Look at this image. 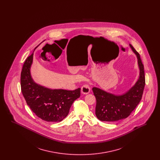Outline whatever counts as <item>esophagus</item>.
I'll return each instance as SVG.
<instances>
[{
  "mask_svg": "<svg viewBox=\"0 0 160 160\" xmlns=\"http://www.w3.org/2000/svg\"><path fill=\"white\" fill-rule=\"evenodd\" d=\"M91 91V88L89 86V84H84L83 86H82L81 88V92L83 94H88Z\"/></svg>",
  "mask_w": 160,
  "mask_h": 160,
  "instance_id": "obj_1",
  "label": "esophagus"
}]
</instances>
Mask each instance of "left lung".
Returning a JSON list of instances; mask_svg holds the SVG:
<instances>
[{"instance_id":"1","label":"left lung","mask_w":160,"mask_h":160,"mask_svg":"<svg viewBox=\"0 0 160 160\" xmlns=\"http://www.w3.org/2000/svg\"><path fill=\"white\" fill-rule=\"evenodd\" d=\"M133 52L137 56L140 76L136 84L125 93L116 95L97 88L92 91L96 98L95 114L101 121L115 122L128 117L139 104L145 86V71L140 54L129 44Z\"/></svg>"}]
</instances>
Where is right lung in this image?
I'll return each instance as SVG.
<instances>
[{"mask_svg": "<svg viewBox=\"0 0 160 160\" xmlns=\"http://www.w3.org/2000/svg\"><path fill=\"white\" fill-rule=\"evenodd\" d=\"M33 53L24 62L21 72V89L27 104L38 118L47 122L62 121L73 102L80 97V88L74 91L50 89L36 83L31 74Z\"/></svg>", "mask_w": 160, "mask_h": 160, "instance_id": "obj_1", "label": "right lung"}]
</instances>
